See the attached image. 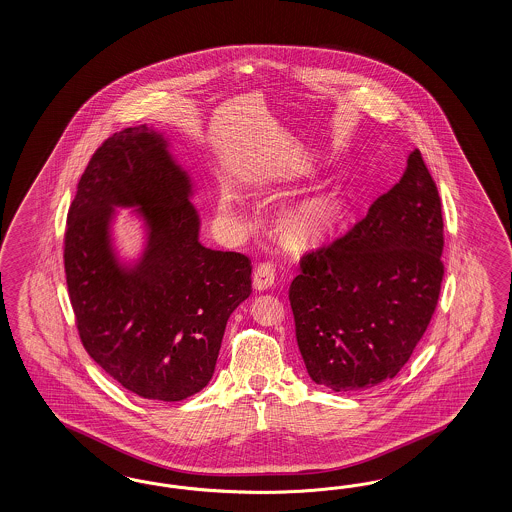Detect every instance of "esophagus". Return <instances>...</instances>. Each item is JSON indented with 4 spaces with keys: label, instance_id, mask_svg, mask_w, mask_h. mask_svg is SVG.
Listing matches in <instances>:
<instances>
[{
    "label": "esophagus",
    "instance_id": "34e87169",
    "mask_svg": "<svg viewBox=\"0 0 512 512\" xmlns=\"http://www.w3.org/2000/svg\"><path fill=\"white\" fill-rule=\"evenodd\" d=\"M276 279V270L270 263H263L257 266L255 274H253V289L255 291H268L274 285Z\"/></svg>",
    "mask_w": 512,
    "mask_h": 512
}]
</instances>
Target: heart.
Returning <instances> with one entry per match:
<instances>
[{
  "label": "heart",
  "mask_w": 512,
  "mask_h": 512,
  "mask_svg": "<svg viewBox=\"0 0 512 512\" xmlns=\"http://www.w3.org/2000/svg\"><path fill=\"white\" fill-rule=\"evenodd\" d=\"M345 204L347 197L341 186H325L311 191L285 210L281 219L283 236L295 248L323 244L340 225ZM238 206L240 201L233 191L223 189L219 195V212L233 214Z\"/></svg>",
  "instance_id": "b5f03b06"
}]
</instances>
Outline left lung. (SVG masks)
I'll return each instance as SVG.
<instances>
[{
	"mask_svg": "<svg viewBox=\"0 0 512 512\" xmlns=\"http://www.w3.org/2000/svg\"><path fill=\"white\" fill-rule=\"evenodd\" d=\"M443 216L419 150L396 186L289 289L296 341L317 385L355 392L392 379L430 325L443 281Z\"/></svg>",
	"mask_w": 512,
	"mask_h": 512,
	"instance_id": "obj_1",
	"label": "left lung"
}]
</instances>
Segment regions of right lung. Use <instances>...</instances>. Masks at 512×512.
<instances>
[{
	"mask_svg": "<svg viewBox=\"0 0 512 512\" xmlns=\"http://www.w3.org/2000/svg\"><path fill=\"white\" fill-rule=\"evenodd\" d=\"M195 187L152 125L101 144L67 214L65 276L88 355L146 400L180 402L214 375L225 326L251 295V261L204 248ZM116 207L143 221L140 257L113 246Z\"/></svg>",
	"mask_w": 512,
	"mask_h": 512,
	"instance_id": "add662e5",
	"label": "right lung"
}]
</instances>
